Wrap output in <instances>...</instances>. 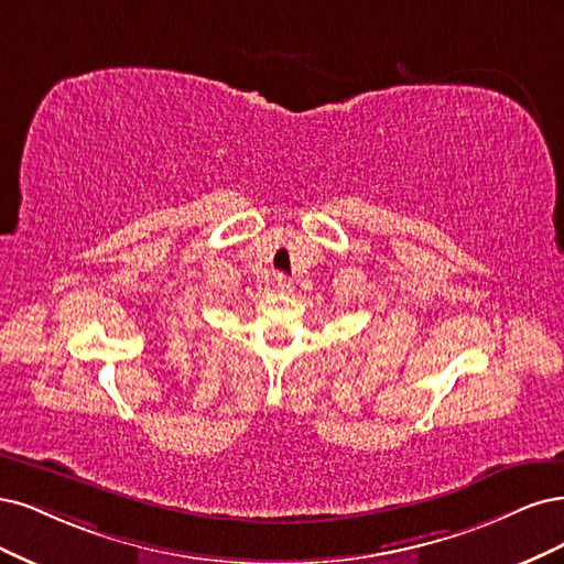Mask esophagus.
Instances as JSON below:
<instances>
[{
    "instance_id": "obj_1",
    "label": "esophagus",
    "mask_w": 564,
    "mask_h": 564,
    "mask_svg": "<svg viewBox=\"0 0 564 564\" xmlns=\"http://www.w3.org/2000/svg\"><path fill=\"white\" fill-rule=\"evenodd\" d=\"M274 281H276V288L281 290V293H290V290H293V281H290L285 274H276Z\"/></svg>"
}]
</instances>
